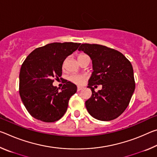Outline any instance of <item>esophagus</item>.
I'll return each mask as SVG.
<instances>
[{
    "label": "esophagus",
    "mask_w": 157,
    "mask_h": 157,
    "mask_svg": "<svg viewBox=\"0 0 157 157\" xmlns=\"http://www.w3.org/2000/svg\"><path fill=\"white\" fill-rule=\"evenodd\" d=\"M83 89V87H82V86H78V91H81V90Z\"/></svg>",
    "instance_id": "obj_1"
}]
</instances>
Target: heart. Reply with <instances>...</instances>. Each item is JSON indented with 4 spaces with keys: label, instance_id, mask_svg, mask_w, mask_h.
Returning <instances> with one entry per match:
<instances>
[{
    "label": "heart",
    "instance_id": "b5f03b06",
    "mask_svg": "<svg viewBox=\"0 0 157 157\" xmlns=\"http://www.w3.org/2000/svg\"><path fill=\"white\" fill-rule=\"evenodd\" d=\"M88 57V56H87L86 55L82 53V54L79 55L78 58H81V57ZM68 79L71 82H73V83L79 85V84H82L84 83L85 79H86V77H85L84 75H78V74H72V75H71L68 77Z\"/></svg>",
    "mask_w": 157,
    "mask_h": 157
}]
</instances>
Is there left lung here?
<instances>
[{"instance_id":"1","label":"left lung","mask_w":157,"mask_h":157,"mask_svg":"<svg viewBox=\"0 0 157 157\" xmlns=\"http://www.w3.org/2000/svg\"><path fill=\"white\" fill-rule=\"evenodd\" d=\"M78 50L88 55L93 63L87 86L92 95L85 102L87 111L99 121L118 118L129 105L135 90L131 62L118 50L102 45L82 44ZM100 84L102 89L95 92L94 88Z\"/></svg>"}]
</instances>
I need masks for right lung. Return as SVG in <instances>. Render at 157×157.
Masks as SVG:
<instances>
[{
	"instance_id": "right-lung-1",
	"label": "right lung",
	"mask_w": 157,
	"mask_h": 157,
	"mask_svg": "<svg viewBox=\"0 0 157 157\" xmlns=\"http://www.w3.org/2000/svg\"><path fill=\"white\" fill-rule=\"evenodd\" d=\"M81 44L52 43L37 48L26 57L19 74V94L29 113L37 120L52 123L62 118L77 86L66 80L59 91L52 85L62 74L63 61Z\"/></svg>"
}]
</instances>
